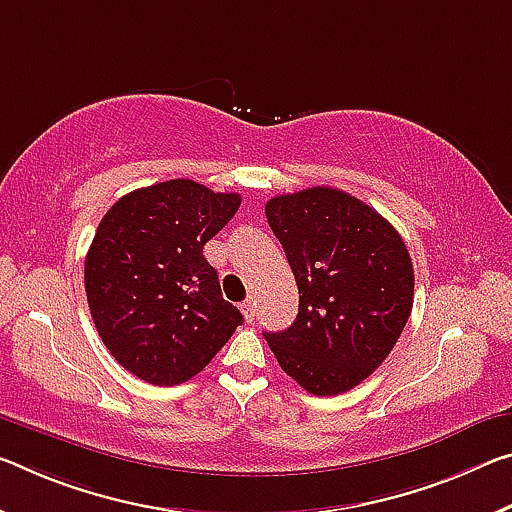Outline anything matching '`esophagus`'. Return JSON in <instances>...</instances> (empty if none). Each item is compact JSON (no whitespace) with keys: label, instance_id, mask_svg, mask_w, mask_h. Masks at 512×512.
I'll return each instance as SVG.
<instances>
[{"label":"esophagus","instance_id":"34e87169","mask_svg":"<svg viewBox=\"0 0 512 512\" xmlns=\"http://www.w3.org/2000/svg\"><path fill=\"white\" fill-rule=\"evenodd\" d=\"M241 312H243V316H246L248 323H253V321H255V300H253V298L243 300V303H241Z\"/></svg>","mask_w":512,"mask_h":512}]
</instances>
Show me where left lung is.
Instances as JSON below:
<instances>
[{
  "label": "left lung",
  "instance_id": "obj_1",
  "mask_svg": "<svg viewBox=\"0 0 512 512\" xmlns=\"http://www.w3.org/2000/svg\"><path fill=\"white\" fill-rule=\"evenodd\" d=\"M298 285L296 321L264 332L282 371L314 396L369 378L408 323L415 296L410 253L394 225L330 186L266 202Z\"/></svg>",
  "mask_w": 512,
  "mask_h": 512
}]
</instances>
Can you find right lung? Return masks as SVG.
I'll list each match as a JSON object with an SVG mask.
<instances>
[{"label": "right lung", "instance_id": "right-lung-1", "mask_svg": "<svg viewBox=\"0 0 512 512\" xmlns=\"http://www.w3.org/2000/svg\"><path fill=\"white\" fill-rule=\"evenodd\" d=\"M239 205L237 193L168 180L127 193L97 225L84 264L88 307L104 346L136 378L184 383L243 323L202 255Z\"/></svg>", "mask_w": 512, "mask_h": 512}]
</instances>
